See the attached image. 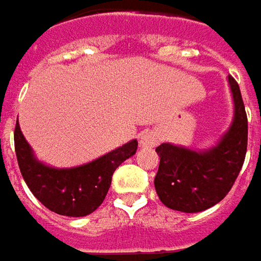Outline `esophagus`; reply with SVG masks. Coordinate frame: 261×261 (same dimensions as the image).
Instances as JSON below:
<instances>
[{
	"label": "esophagus",
	"mask_w": 261,
	"mask_h": 261,
	"mask_svg": "<svg viewBox=\"0 0 261 261\" xmlns=\"http://www.w3.org/2000/svg\"><path fill=\"white\" fill-rule=\"evenodd\" d=\"M159 140H160V136H159V133H157V131H154V130L142 131V133H140V136H139V142H140V145H142V146H145V148L157 145V143H159Z\"/></svg>",
	"instance_id": "esophagus-1"
}]
</instances>
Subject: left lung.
<instances>
[{"label":"left lung","instance_id":"left-lung-1","mask_svg":"<svg viewBox=\"0 0 261 261\" xmlns=\"http://www.w3.org/2000/svg\"><path fill=\"white\" fill-rule=\"evenodd\" d=\"M228 83L234 99V119L221 142L205 151H192L171 143L155 148L160 165L154 186L160 201L184 213L207 210L231 190L243 166L248 145V118L239 84Z\"/></svg>","mask_w":261,"mask_h":261}]
</instances>
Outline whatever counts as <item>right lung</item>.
Returning <instances> with one entry per match:
<instances>
[{
	"mask_svg": "<svg viewBox=\"0 0 261 261\" xmlns=\"http://www.w3.org/2000/svg\"><path fill=\"white\" fill-rule=\"evenodd\" d=\"M137 140L77 168L56 169L36 160L19 124L15 127V151L21 174L31 193L51 212L63 216H87L104 201L116 168L136 154Z\"/></svg>",
	"mask_w": 261,
	"mask_h": 261,
	"instance_id": "right-lung-1",
	"label": "right lung"
}]
</instances>
